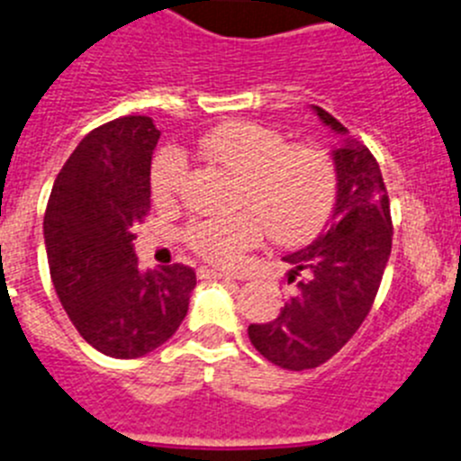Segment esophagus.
Segmentation results:
<instances>
[{"label":"esophagus","mask_w":461,"mask_h":461,"mask_svg":"<svg viewBox=\"0 0 461 461\" xmlns=\"http://www.w3.org/2000/svg\"><path fill=\"white\" fill-rule=\"evenodd\" d=\"M200 273V277H211V279H222V282H230V275L221 273V270H213V268H200L197 270Z\"/></svg>","instance_id":"esophagus-1"}]
</instances>
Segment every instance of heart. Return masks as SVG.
Instances as JSON below:
<instances>
[{
    "label": "heart",
    "instance_id": "obj_1",
    "mask_svg": "<svg viewBox=\"0 0 461 461\" xmlns=\"http://www.w3.org/2000/svg\"><path fill=\"white\" fill-rule=\"evenodd\" d=\"M200 149L240 177L239 204L251 213L193 222L186 243L209 264L231 266L264 234L284 245L312 240L328 225L339 195L337 167L328 154L291 148L275 129L257 122H230L200 140ZM188 163L177 149H163L152 163V195L170 202L179 195ZM265 225L261 226L260 222Z\"/></svg>",
    "mask_w": 461,
    "mask_h": 461
}]
</instances>
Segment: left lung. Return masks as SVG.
I'll list each match as a JSON object with an SVG mask.
<instances>
[{"instance_id":"left-lung-1","label":"left lung","mask_w":461,"mask_h":461,"mask_svg":"<svg viewBox=\"0 0 461 461\" xmlns=\"http://www.w3.org/2000/svg\"><path fill=\"white\" fill-rule=\"evenodd\" d=\"M312 109L322 124L348 136L328 111ZM332 158L339 179L332 218L307 248L284 257L298 294L275 321L248 328L252 346L289 371L321 366L350 341L375 303L391 255L389 193L375 157L366 145L346 139Z\"/></svg>"}]
</instances>
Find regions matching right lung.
<instances>
[{
	"label": "right lung",
	"mask_w": 461,
	"mask_h": 461,
	"mask_svg": "<svg viewBox=\"0 0 461 461\" xmlns=\"http://www.w3.org/2000/svg\"><path fill=\"white\" fill-rule=\"evenodd\" d=\"M158 131L148 115L93 129L61 167L47 202L50 275L77 332L102 355L136 359L177 332L195 289L184 264L140 270L133 225L149 211Z\"/></svg>",
	"instance_id": "add662e5"
}]
</instances>
